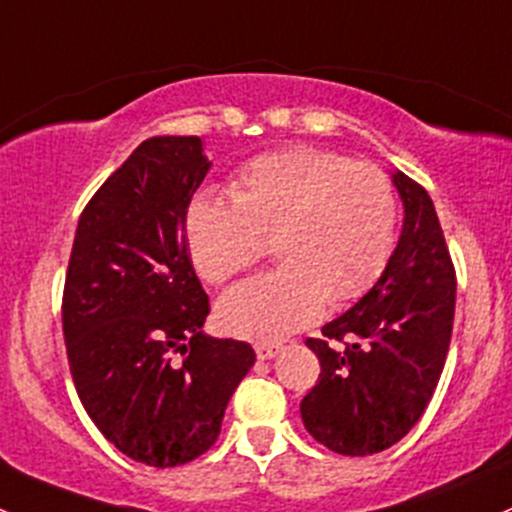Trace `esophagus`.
<instances>
[{"label": "esophagus", "mask_w": 512, "mask_h": 512, "mask_svg": "<svg viewBox=\"0 0 512 512\" xmlns=\"http://www.w3.org/2000/svg\"><path fill=\"white\" fill-rule=\"evenodd\" d=\"M281 342H273V340H266V342H256V357L258 360H271V357H276L278 352H281Z\"/></svg>", "instance_id": "obj_1"}]
</instances>
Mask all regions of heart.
<instances>
[{
  "mask_svg": "<svg viewBox=\"0 0 512 512\" xmlns=\"http://www.w3.org/2000/svg\"><path fill=\"white\" fill-rule=\"evenodd\" d=\"M231 202L199 192L184 236L199 276L226 283L256 266L266 244L281 268L219 300V323L254 340L313 323L330 305L360 298L397 241V194L379 167L333 150L293 145L236 170Z\"/></svg>",
  "mask_w": 512,
  "mask_h": 512,
  "instance_id": "b5f03b06",
  "label": "heart"
}]
</instances>
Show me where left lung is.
Here are the masks:
<instances>
[{
  "label": "left lung",
  "mask_w": 512,
  "mask_h": 512,
  "mask_svg": "<svg viewBox=\"0 0 512 512\" xmlns=\"http://www.w3.org/2000/svg\"><path fill=\"white\" fill-rule=\"evenodd\" d=\"M404 226L387 268L347 313L305 345L320 374L300 402L305 429L342 456L397 444L421 419L444 370L456 308V268L431 197L394 175Z\"/></svg>",
  "instance_id": "1"
}]
</instances>
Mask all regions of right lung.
<instances>
[{
	"label": "right lung",
	"instance_id": "right-lung-1",
	"mask_svg": "<svg viewBox=\"0 0 512 512\" xmlns=\"http://www.w3.org/2000/svg\"><path fill=\"white\" fill-rule=\"evenodd\" d=\"M212 162L197 135L140 142L91 197L68 258V367L100 434L133 461L170 468L217 441L254 367L249 342L202 333L209 298L184 214Z\"/></svg>",
	"mask_w": 512,
	"mask_h": 512
}]
</instances>
